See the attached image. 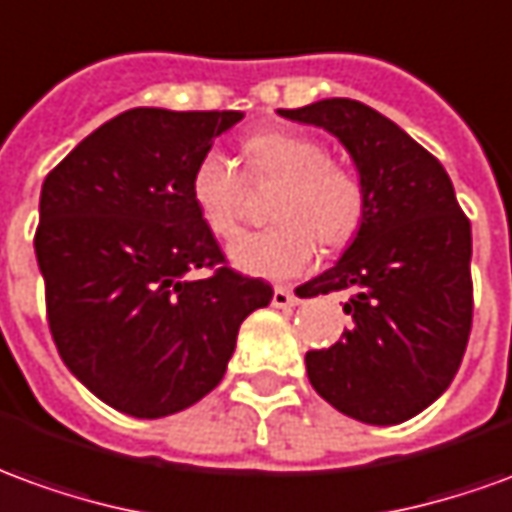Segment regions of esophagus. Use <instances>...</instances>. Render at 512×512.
<instances>
[{
    "mask_svg": "<svg viewBox=\"0 0 512 512\" xmlns=\"http://www.w3.org/2000/svg\"><path fill=\"white\" fill-rule=\"evenodd\" d=\"M271 305H274V307H296V305H299V299H296V296H293L288 288H274Z\"/></svg>",
    "mask_w": 512,
    "mask_h": 512,
    "instance_id": "1",
    "label": "esophagus"
}]
</instances>
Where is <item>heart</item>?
Returning a JSON list of instances; mask_svg holds the SVG:
<instances>
[{"label":"heart","instance_id":"obj_1","mask_svg":"<svg viewBox=\"0 0 512 512\" xmlns=\"http://www.w3.org/2000/svg\"><path fill=\"white\" fill-rule=\"evenodd\" d=\"M249 180L280 182L266 230L241 232L227 246L238 271L288 280L310 268L316 238L330 249L346 246L366 219V185L355 171L330 160L327 146L299 132H257L241 146ZM191 202L207 230L227 238L244 207V177L230 157L210 149L191 171Z\"/></svg>","mask_w":512,"mask_h":512}]
</instances>
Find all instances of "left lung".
<instances>
[{"instance_id": "obj_1", "label": "left lung", "mask_w": 512, "mask_h": 512, "mask_svg": "<svg viewBox=\"0 0 512 512\" xmlns=\"http://www.w3.org/2000/svg\"><path fill=\"white\" fill-rule=\"evenodd\" d=\"M280 116L335 135L366 185V219L341 260L302 296L352 291L355 327L305 355L307 377L343 416L402 424L455 380L471 332V224L441 163L402 127L355 99Z\"/></svg>"}]
</instances>
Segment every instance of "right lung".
<instances>
[{
  "mask_svg": "<svg viewBox=\"0 0 512 512\" xmlns=\"http://www.w3.org/2000/svg\"><path fill=\"white\" fill-rule=\"evenodd\" d=\"M238 110L135 107L49 171L35 257L63 363L105 405L163 418L224 377L238 327L271 285L224 266L191 171ZM196 267H216L196 281Z\"/></svg>",
  "mask_w": 512,
  "mask_h": 512,
  "instance_id": "obj_1",
  "label": "right lung"
}]
</instances>
